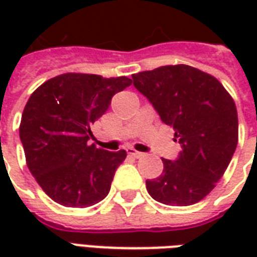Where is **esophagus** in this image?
<instances>
[{"label": "esophagus", "instance_id": "esophagus-1", "mask_svg": "<svg viewBox=\"0 0 257 257\" xmlns=\"http://www.w3.org/2000/svg\"><path fill=\"white\" fill-rule=\"evenodd\" d=\"M126 153H128L129 156L135 157V158H140V157L145 156V153H140V151H136L135 149H132V147H128L126 149Z\"/></svg>", "mask_w": 257, "mask_h": 257}]
</instances>
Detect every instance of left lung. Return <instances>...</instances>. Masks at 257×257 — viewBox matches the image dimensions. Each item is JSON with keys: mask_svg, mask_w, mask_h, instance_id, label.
<instances>
[{"mask_svg": "<svg viewBox=\"0 0 257 257\" xmlns=\"http://www.w3.org/2000/svg\"><path fill=\"white\" fill-rule=\"evenodd\" d=\"M134 85L172 126L182 147L164 160L147 191L161 204L187 206L204 199L226 172L238 143L235 103L217 79L187 64L162 66L132 75Z\"/></svg>", "mask_w": 257, "mask_h": 257, "instance_id": "8db88e82", "label": "left lung"}]
</instances>
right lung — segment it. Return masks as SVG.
I'll list each match as a JSON object with an SVG mask.
<instances>
[{"label": "right lung", "instance_id": "right-lung-1", "mask_svg": "<svg viewBox=\"0 0 257 257\" xmlns=\"http://www.w3.org/2000/svg\"><path fill=\"white\" fill-rule=\"evenodd\" d=\"M131 84L128 77L67 73L31 93L22 114L20 140L31 175L55 202L86 208L107 197L126 151L89 145L90 126L107 111L112 96Z\"/></svg>", "mask_w": 257, "mask_h": 257}]
</instances>
